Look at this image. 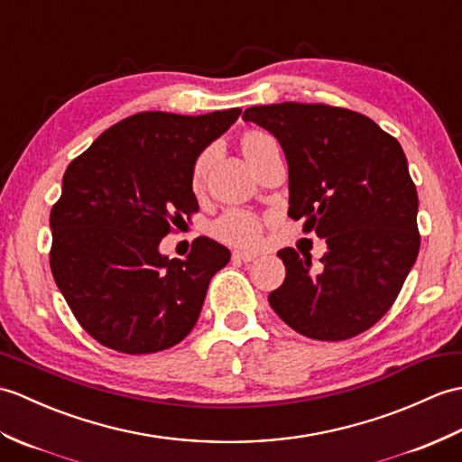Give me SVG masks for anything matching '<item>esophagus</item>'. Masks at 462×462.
<instances>
[{"label": "esophagus", "mask_w": 462, "mask_h": 462, "mask_svg": "<svg viewBox=\"0 0 462 462\" xmlns=\"http://www.w3.org/2000/svg\"><path fill=\"white\" fill-rule=\"evenodd\" d=\"M257 257V254L254 252H242V250H234L232 252V260L234 262H254Z\"/></svg>", "instance_id": "1"}]
</instances>
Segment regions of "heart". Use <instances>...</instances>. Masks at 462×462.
Segmentation results:
<instances>
[{
	"instance_id": "b5f03b06",
	"label": "heart",
	"mask_w": 462,
	"mask_h": 462,
	"mask_svg": "<svg viewBox=\"0 0 462 462\" xmlns=\"http://www.w3.org/2000/svg\"><path fill=\"white\" fill-rule=\"evenodd\" d=\"M272 143H275L273 137H270L267 134L250 132L242 142L244 155L250 163H254V161L265 152V147H270ZM210 157H212V149H207V152H202L195 161V167H192V175H190L192 189L195 190H199L202 185H205ZM210 230L214 234V238H218L224 244L245 245V248H248V245H255L257 240H260L262 220L250 210L230 208L226 212H222L220 217L212 222Z\"/></svg>"
}]
</instances>
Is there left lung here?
I'll use <instances>...</instances> for the list:
<instances>
[{
	"label": "left lung",
	"instance_id": "1",
	"mask_svg": "<svg viewBox=\"0 0 462 462\" xmlns=\"http://www.w3.org/2000/svg\"><path fill=\"white\" fill-rule=\"evenodd\" d=\"M242 117L277 137L289 165L287 214L328 248L317 270L310 255L277 252L285 282L270 293L272 309L315 340L368 330L420 254V200L400 142L370 117L327 104L252 106Z\"/></svg>",
	"mask_w": 462,
	"mask_h": 462
}]
</instances>
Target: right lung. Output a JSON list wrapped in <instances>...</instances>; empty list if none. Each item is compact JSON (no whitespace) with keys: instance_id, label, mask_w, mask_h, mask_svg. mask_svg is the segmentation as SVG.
Returning <instances> with one entry per match:
<instances>
[{"instance_id":"right-lung-1","label":"right lung","mask_w":462,"mask_h":462,"mask_svg":"<svg viewBox=\"0 0 462 462\" xmlns=\"http://www.w3.org/2000/svg\"><path fill=\"white\" fill-rule=\"evenodd\" d=\"M240 114H135L64 171L51 210V272L72 315L100 345L152 354L179 345L197 325L230 250L200 236L185 260H169L159 242L199 210L195 161Z\"/></svg>"}]
</instances>
